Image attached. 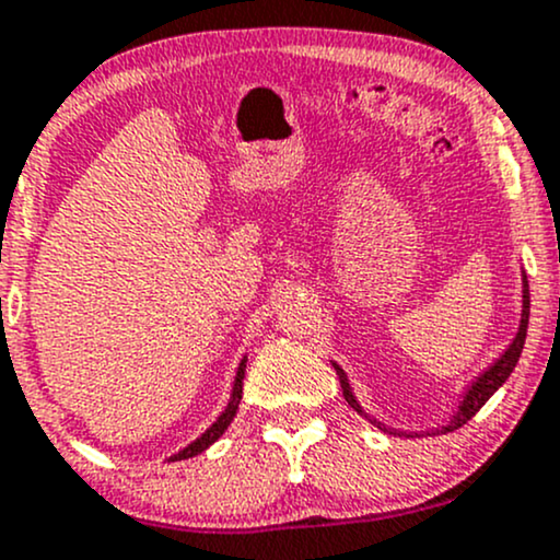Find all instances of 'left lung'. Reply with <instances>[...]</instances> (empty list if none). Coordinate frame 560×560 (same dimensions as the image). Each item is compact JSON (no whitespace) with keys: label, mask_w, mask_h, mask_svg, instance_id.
Masks as SVG:
<instances>
[{"label":"left lung","mask_w":560,"mask_h":560,"mask_svg":"<svg viewBox=\"0 0 560 560\" xmlns=\"http://www.w3.org/2000/svg\"><path fill=\"white\" fill-rule=\"evenodd\" d=\"M526 328H529V282H526V275L521 272V319H518L516 336H513V341L508 343V349L502 351L498 360L489 364L487 370H481V373L468 383L466 392L460 394V401H457V407H455V410H452L450 420L442 425V429H425V431H410V433L401 431V429H392V425H386V423H383V420H378L375 416H370V412L360 405L357 394L351 392V383L347 378V373H343L341 364L332 362V368H336L338 381H341L343 399H347L349 405L354 407V410L360 412L362 418H368L370 423L375 425V429H381V431H386V433H394V436H412V433H416V436H423V433H425V436H431V433H439V431L447 433V431L460 429L463 423H468V420L474 418L483 405H487V399L492 397V394L498 392L502 383L508 381V375H511L513 368H516V362H518V357H521V349H524Z\"/></svg>","instance_id":"obj_1"}]
</instances>
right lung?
I'll list each match as a JSON object with an SVG mask.
<instances>
[{
  "label": "right lung",
  "mask_w": 560,
  "mask_h": 560,
  "mask_svg": "<svg viewBox=\"0 0 560 560\" xmlns=\"http://www.w3.org/2000/svg\"><path fill=\"white\" fill-rule=\"evenodd\" d=\"M246 362H248V357H243L241 364H237L235 381H232V394H230V401H228V407H224V410H222V416H219L217 420H213V423H211L209 429H206L203 433H200V436L196 439V442H190V444H187L185 450H179L177 455L168 457V463H174V460H187V457L200 455V452L209 450L211 444L217 442V439L222 436L224 431H228V425L232 423V418L237 416V407H241V397H243V378H246Z\"/></svg>",
  "instance_id": "add662e5"
}]
</instances>
